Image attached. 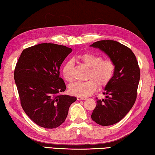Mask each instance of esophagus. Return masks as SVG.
Wrapping results in <instances>:
<instances>
[{
  "instance_id": "34e87169",
  "label": "esophagus",
  "mask_w": 155,
  "mask_h": 155,
  "mask_svg": "<svg viewBox=\"0 0 155 155\" xmlns=\"http://www.w3.org/2000/svg\"><path fill=\"white\" fill-rule=\"evenodd\" d=\"M77 100H78V101H81V100H85L86 98L85 97H79V96H77Z\"/></svg>"
}]
</instances>
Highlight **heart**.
Instances as JSON below:
<instances>
[{
  "label": "heart",
  "instance_id": "heart-1",
  "mask_svg": "<svg viewBox=\"0 0 155 155\" xmlns=\"http://www.w3.org/2000/svg\"><path fill=\"white\" fill-rule=\"evenodd\" d=\"M84 65L89 68L86 81H77L69 86V91L73 95L79 97H87L91 95L97 87L106 85L113 77L115 66L113 61L109 59L103 60L100 55L87 53L77 58ZM72 61H68L64 64L61 73L64 79L72 80Z\"/></svg>",
  "mask_w": 155,
  "mask_h": 155
}]
</instances>
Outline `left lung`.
<instances>
[{
  "instance_id": "left-lung-1",
  "label": "left lung",
  "mask_w": 155,
  "mask_h": 155,
  "mask_svg": "<svg viewBox=\"0 0 155 155\" xmlns=\"http://www.w3.org/2000/svg\"><path fill=\"white\" fill-rule=\"evenodd\" d=\"M90 47L99 49L115 66L113 77L104 87L105 99H97L91 119L102 126L119 122L133 107L137 97L140 70L132 51L114 41H100Z\"/></svg>"
}]
</instances>
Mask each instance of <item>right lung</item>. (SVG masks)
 I'll use <instances>...</instances> for the list:
<instances>
[{
  "label": "right lung",
  "instance_id": "right-lung-1",
  "mask_svg": "<svg viewBox=\"0 0 155 155\" xmlns=\"http://www.w3.org/2000/svg\"><path fill=\"white\" fill-rule=\"evenodd\" d=\"M72 49L53 43L25 49L17 62L14 79L22 108L36 125L58 127L65 121L77 97L60 94L65 83L60 77L61 64Z\"/></svg>",
  "mask_w": 155,
  "mask_h": 155
}]
</instances>
